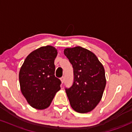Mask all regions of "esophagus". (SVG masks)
<instances>
[{"label": "esophagus", "instance_id": "1", "mask_svg": "<svg viewBox=\"0 0 132 132\" xmlns=\"http://www.w3.org/2000/svg\"><path fill=\"white\" fill-rule=\"evenodd\" d=\"M64 79H64V76H63V77H62V78H61V82L63 83H63H64Z\"/></svg>", "mask_w": 132, "mask_h": 132}]
</instances>
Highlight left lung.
<instances>
[{
  "mask_svg": "<svg viewBox=\"0 0 132 132\" xmlns=\"http://www.w3.org/2000/svg\"><path fill=\"white\" fill-rule=\"evenodd\" d=\"M64 53L73 68V83L65 88L71 107L77 112H89L102 97L106 84L104 66L93 53L81 46L66 48Z\"/></svg>",
  "mask_w": 132,
  "mask_h": 132,
  "instance_id": "1",
  "label": "left lung"
}]
</instances>
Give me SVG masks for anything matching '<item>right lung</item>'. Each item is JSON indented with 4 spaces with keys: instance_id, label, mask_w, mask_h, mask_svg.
<instances>
[{
    "instance_id": "obj_1",
    "label": "right lung",
    "mask_w": 132,
    "mask_h": 132,
    "mask_svg": "<svg viewBox=\"0 0 132 132\" xmlns=\"http://www.w3.org/2000/svg\"><path fill=\"white\" fill-rule=\"evenodd\" d=\"M57 50L51 46L41 47L26 57L19 72L22 94L31 107L45 109L60 89L61 82L54 76Z\"/></svg>"
}]
</instances>
